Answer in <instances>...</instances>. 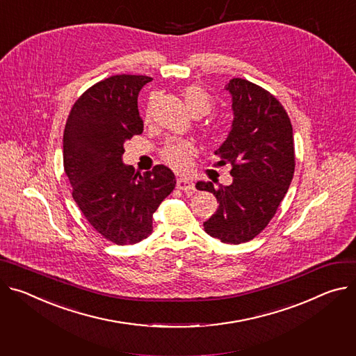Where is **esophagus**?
<instances>
[{"label":"esophagus","mask_w":356,"mask_h":356,"mask_svg":"<svg viewBox=\"0 0 356 356\" xmlns=\"http://www.w3.org/2000/svg\"><path fill=\"white\" fill-rule=\"evenodd\" d=\"M176 187L184 193H193L195 191V184H193V181H190L188 179H183V177H179L177 181H176Z\"/></svg>","instance_id":"34e87169"}]
</instances>
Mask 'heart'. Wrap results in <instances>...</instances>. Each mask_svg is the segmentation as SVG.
Wrapping results in <instances>:
<instances>
[{
	"label": "heart",
	"instance_id": "b5f03b06",
	"mask_svg": "<svg viewBox=\"0 0 356 356\" xmlns=\"http://www.w3.org/2000/svg\"><path fill=\"white\" fill-rule=\"evenodd\" d=\"M183 98L190 109V112L196 116H206L209 115L213 108L214 102L211 99V96L199 85H190L186 86L183 90ZM150 113L147 112L146 118L149 119ZM207 136L216 139L222 135V126L218 122H211L207 129H206ZM195 154V147L190 142L186 140H169L165 143V146L160 150V157L165 161L166 165H169L172 169L181 172L186 170L190 166L191 157Z\"/></svg>",
	"mask_w": 356,
	"mask_h": 356
}]
</instances>
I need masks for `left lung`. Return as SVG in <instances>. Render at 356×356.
I'll list each match as a JSON object with an SVG mask.
<instances>
[{"label":"left lung","mask_w":356,"mask_h":356,"mask_svg":"<svg viewBox=\"0 0 356 356\" xmlns=\"http://www.w3.org/2000/svg\"><path fill=\"white\" fill-rule=\"evenodd\" d=\"M233 98V127L214 152L216 166L230 165L233 183L199 181L218 202L203 224L207 234L227 244H240L260 234L271 221L296 169L293 124L280 101L264 88L233 78L225 85Z\"/></svg>","instance_id":"1"}]
</instances>
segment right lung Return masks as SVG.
Listing matches in <instances>:
<instances>
[{"label":"right lung","instance_id":"add662e5","mask_svg":"<svg viewBox=\"0 0 356 356\" xmlns=\"http://www.w3.org/2000/svg\"><path fill=\"white\" fill-rule=\"evenodd\" d=\"M150 81L123 74L95 83L74 104L63 131L72 197L92 227L118 245L152 233L153 213L176 186L163 165L140 175L122 163L124 142L143 132L138 95Z\"/></svg>","mask_w":356,"mask_h":356}]
</instances>
